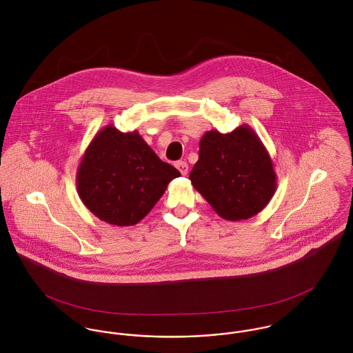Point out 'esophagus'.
Returning <instances> with one entry per match:
<instances>
[{
  "label": "esophagus",
  "instance_id": "1",
  "mask_svg": "<svg viewBox=\"0 0 353 353\" xmlns=\"http://www.w3.org/2000/svg\"><path fill=\"white\" fill-rule=\"evenodd\" d=\"M175 167L178 168V171L182 174V175H186L188 171H189V165L186 161H176L175 163Z\"/></svg>",
  "mask_w": 353,
  "mask_h": 353
}]
</instances>
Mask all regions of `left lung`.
<instances>
[{
	"mask_svg": "<svg viewBox=\"0 0 353 353\" xmlns=\"http://www.w3.org/2000/svg\"><path fill=\"white\" fill-rule=\"evenodd\" d=\"M189 179L213 210L231 221L259 213L277 188L270 154L249 125L227 134L206 132Z\"/></svg>",
	"mask_w": 353,
	"mask_h": 353,
	"instance_id": "1",
	"label": "left lung"
}]
</instances>
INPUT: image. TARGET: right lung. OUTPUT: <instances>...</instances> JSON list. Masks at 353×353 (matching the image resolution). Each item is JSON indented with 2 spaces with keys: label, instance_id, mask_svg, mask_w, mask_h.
Wrapping results in <instances>:
<instances>
[{
  "label": "right lung",
  "instance_id": "right-lung-1",
  "mask_svg": "<svg viewBox=\"0 0 353 353\" xmlns=\"http://www.w3.org/2000/svg\"><path fill=\"white\" fill-rule=\"evenodd\" d=\"M181 172L152 151L137 130H99L76 174L83 203L101 221L129 227L141 221Z\"/></svg>",
  "mask_w": 353,
  "mask_h": 353
}]
</instances>
